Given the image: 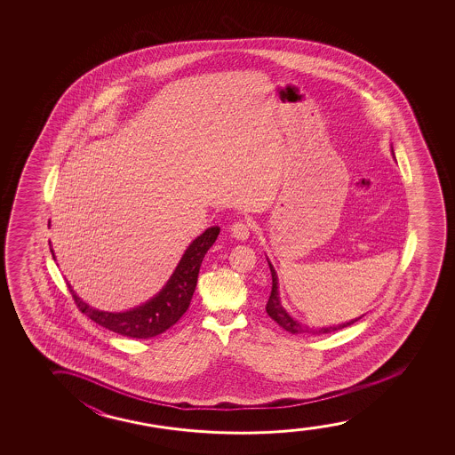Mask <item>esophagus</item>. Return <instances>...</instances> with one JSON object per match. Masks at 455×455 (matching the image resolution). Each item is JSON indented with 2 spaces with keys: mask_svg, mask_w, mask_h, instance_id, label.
<instances>
[{
  "mask_svg": "<svg viewBox=\"0 0 455 455\" xmlns=\"http://www.w3.org/2000/svg\"><path fill=\"white\" fill-rule=\"evenodd\" d=\"M250 230L251 225L247 220H236L235 224L231 225V235L236 237L237 241H247L250 236Z\"/></svg>",
  "mask_w": 455,
  "mask_h": 455,
  "instance_id": "obj_1",
  "label": "esophagus"
}]
</instances>
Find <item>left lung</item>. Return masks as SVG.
I'll list each match as a JSON object with an SVG mask.
<instances>
[{
	"label": "left lung",
	"instance_id": "8db88e82",
	"mask_svg": "<svg viewBox=\"0 0 455 455\" xmlns=\"http://www.w3.org/2000/svg\"><path fill=\"white\" fill-rule=\"evenodd\" d=\"M267 262L268 267H270V274H272V292H270V297H268L266 311H267L268 317L280 324L283 330L289 331L291 334H312V336L330 334V332L342 330V328H347L349 324L355 323L357 320H361V318L365 315V314H363L361 317L353 318V320L345 322V323L332 324V326H317V328L312 326L311 328V326H307V324L301 323V322L295 320V318L284 309V306L281 305L280 291H278V275L275 272L272 262L268 261V258Z\"/></svg>",
	"mask_w": 455,
	"mask_h": 455
}]
</instances>
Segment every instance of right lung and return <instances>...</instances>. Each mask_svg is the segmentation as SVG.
Wrapping results in <instances>:
<instances>
[{"label": "right lung", "mask_w": 455, "mask_h": 455, "mask_svg": "<svg viewBox=\"0 0 455 455\" xmlns=\"http://www.w3.org/2000/svg\"><path fill=\"white\" fill-rule=\"evenodd\" d=\"M219 231V227H210L200 236L196 237L193 243L188 245L162 291L143 305L132 307L129 311L108 312L96 309L93 306L87 305L81 297H77L68 283L69 292L73 295L77 307L88 318H92L94 323L100 324L106 330L132 339H150L158 336L177 323L189 307L197 286L200 264L204 261L206 251L216 243ZM51 253L56 259L54 250L51 249Z\"/></svg>", "instance_id": "obj_1"}]
</instances>
